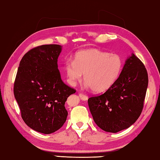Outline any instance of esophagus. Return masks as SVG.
Segmentation results:
<instances>
[{"label":"esophagus","instance_id":"esophagus-1","mask_svg":"<svg viewBox=\"0 0 160 160\" xmlns=\"http://www.w3.org/2000/svg\"><path fill=\"white\" fill-rule=\"evenodd\" d=\"M79 97H80V98L82 99V100H88V96H86V94H84V93H80L79 94Z\"/></svg>","mask_w":160,"mask_h":160}]
</instances>
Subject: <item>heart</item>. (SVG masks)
Instances as JSON below:
<instances>
[{"mask_svg":"<svg viewBox=\"0 0 160 160\" xmlns=\"http://www.w3.org/2000/svg\"><path fill=\"white\" fill-rule=\"evenodd\" d=\"M124 62L117 54L90 49L77 52L73 62L64 65L67 81L75 86L83 75V79L92 91L98 93L110 88L118 80Z\"/></svg>","mask_w":160,"mask_h":160,"instance_id":"heart-1","label":"heart"}]
</instances>
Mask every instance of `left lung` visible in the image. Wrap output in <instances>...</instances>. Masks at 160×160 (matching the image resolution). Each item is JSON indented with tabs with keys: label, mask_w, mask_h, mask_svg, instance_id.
<instances>
[{
	"label": "left lung",
	"mask_w": 160,
	"mask_h": 160,
	"mask_svg": "<svg viewBox=\"0 0 160 160\" xmlns=\"http://www.w3.org/2000/svg\"><path fill=\"white\" fill-rule=\"evenodd\" d=\"M148 85L143 63L132 54L118 80L101 95L88 100L94 122L103 131L117 133L135 123L141 115Z\"/></svg>",
	"instance_id": "left-lung-1"
}]
</instances>
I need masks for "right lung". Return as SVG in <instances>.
<instances>
[{"label": "right lung", "instance_id": "1", "mask_svg": "<svg viewBox=\"0 0 160 160\" xmlns=\"http://www.w3.org/2000/svg\"><path fill=\"white\" fill-rule=\"evenodd\" d=\"M57 44L33 48L22 58L14 83V95L21 116L28 127L50 134L62 127L68 112L67 98L76 90L61 79Z\"/></svg>", "mask_w": 160, "mask_h": 160}]
</instances>
